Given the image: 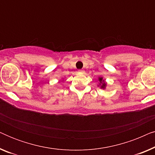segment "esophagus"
<instances>
[{
	"mask_svg": "<svg viewBox=\"0 0 155 155\" xmlns=\"http://www.w3.org/2000/svg\"><path fill=\"white\" fill-rule=\"evenodd\" d=\"M78 73L82 74V73H84V70H78Z\"/></svg>",
	"mask_w": 155,
	"mask_h": 155,
	"instance_id": "obj_1",
	"label": "esophagus"
}]
</instances>
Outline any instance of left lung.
I'll list each match as a JSON object with an SVG mask.
<instances>
[{
	"label": "left lung",
	"mask_w": 155,
	"mask_h": 155,
	"mask_svg": "<svg viewBox=\"0 0 155 155\" xmlns=\"http://www.w3.org/2000/svg\"><path fill=\"white\" fill-rule=\"evenodd\" d=\"M99 81L100 82V83H101V88H104L106 86V83L104 82V80H102V78H99Z\"/></svg>",
	"instance_id": "left-lung-1"
}]
</instances>
